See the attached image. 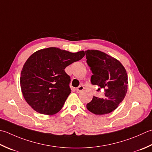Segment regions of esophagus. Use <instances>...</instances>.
I'll return each mask as SVG.
<instances>
[{
    "mask_svg": "<svg viewBox=\"0 0 152 152\" xmlns=\"http://www.w3.org/2000/svg\"><path fill=\"white\" fill-rule=\"evenodd\" d=\"M84 86H83V85H81V86H80L79 87L77 88V89H76V91H77V92H78V93H80V92H82V91H84Z\"/></svg>",
    "mask_w": 152,
    "mask_h": 152,
    "instance_id": "esophagus-1",
    "label": "esophagus"
}]
</instances>
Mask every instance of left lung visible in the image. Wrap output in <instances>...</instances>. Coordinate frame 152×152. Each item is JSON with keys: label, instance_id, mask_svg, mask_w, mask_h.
Masks as SVG:
<instances>
[{"label": "left lung", "instance_id": "8db88e82", "mask_svg": "<svg viewBox=\"0 0 152 152\" xmlns=\"http://www.w3.org/2000/svg\"><path fill=\"white\" fill-rule=\"evenodd\" d=\"M85 53L86 62L93 74L91 84L99 86L105 91L104 98L94 96L86 107L94 114H108L117 108L126 96V71L119 61L105 53L97 50H88Z\"/></svg>", "mask_w": 152, "mask_h": 152}]
</instances>
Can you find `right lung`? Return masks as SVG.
Returning <instances> with one entry per match:
<instances>
[{
	"label": "right lung",
	"mask_w": 152,
	"mask_h": 152,
	"mask_svg": "<svg viewBox=\"0 0 152 152\" xmlns=\"http://www.w3.org/2000/svg\"><path fill=\"white\" fill-rule=\"evenodd\" d=\"M85 52L70 53L50 47L32 54L21 72L20 86L26 102L35 111L54 115L71 92L70 77L65 68L84 57Z\"/></svg>",
	"instance_id": "obj_1"
}]
</instances>
